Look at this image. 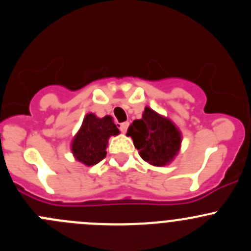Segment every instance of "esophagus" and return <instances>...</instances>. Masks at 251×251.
<instances>
[{
    "instance_id": "obj_1",
    "label": "esophagus",
    "mask_w": 251,
    "mask_h": 251,
    "mask_svg": "<svg viewBox=\"0 0 251 251\" xmlns=\"http://www.w3.org/2000/svg\"><path fill=\"white\" fill-rule=\"evenodd\" d=\"M128 126H129V122H123V123H121V125H120L121 131H122V133H126V129H128Z\"/></svg>"
}]
</instances>
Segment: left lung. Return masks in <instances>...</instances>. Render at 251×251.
<instances>
[{"label": "left lung", "mask_w": 251, "mask_h": 251, "mask_svg": "<svg viewBox=\"0 0 251 251\" xmlns=\"http://www.w3.org/2000/svg\"><path fill=\"white\" fill-rule=\"evenodd\" d=\"M126 136L133 139L141 158L154 167H164L174 161L182 140L181 131L173 121L149 106L145 107L141 120L129 126Z\"/></svg>", "instance_id": "8db88e82"}]
</instances>
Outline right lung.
<instances>
[{
    "label": "right lung",
    "instance_id": "1",
    "mask_svg": "<svg viewBox=\"0 0 251 251\" xmlns=\"http://www.w3.org/2000/svg\"><path fill=\"white\" fill-rule=\"evenodd\" d=\"M120 134L111 116L100 118L94 113H87L81 128L71 141L75 159L87 167L99 163L106 157L108 139Z\"/></svg>",
    "mask_w": 251,
    "mask_h": 251
}]
</instances>
